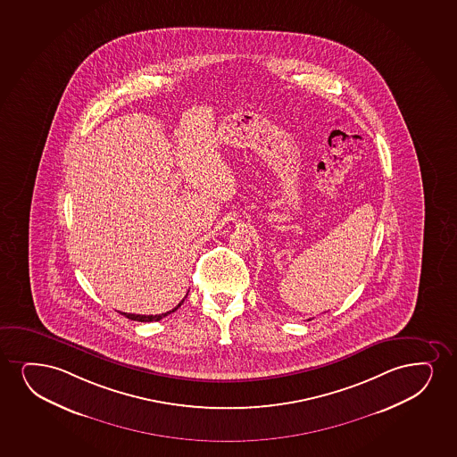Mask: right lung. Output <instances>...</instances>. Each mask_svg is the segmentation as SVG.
<instances>
[{"label": "right lung", "mask_w": 457, "mask_h": 457, "mask_svg": "<svg viewBox=\"0 0 457 457\" xmlns=\"http://www.w3.org/2000/svg\"><path fill=\"white\" fill-rule=\"evenodd\" d=\"M187 295H185L184 298H182V301H180L178 306L174 307V309H171V311H168V312L161 313V315H136V313L127 312L120 313L123 315V317L129 318V320H133V321H140V323H151V321H159V320H162V318L167 317V315H170V313H173L174 311H178V309L182 306V303H184L185 298H187Z\"/></svg>", "instance_id": "add662e5"}]
</instances>
